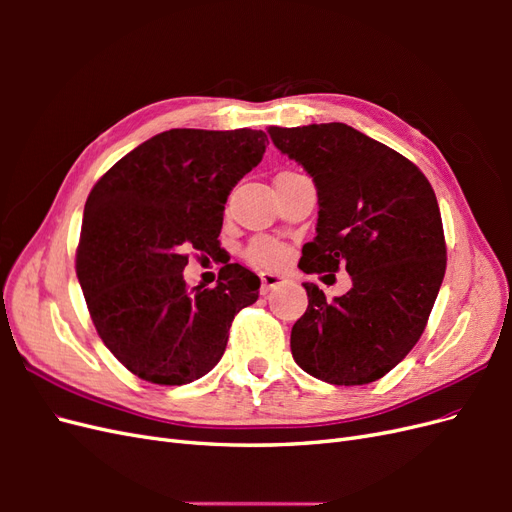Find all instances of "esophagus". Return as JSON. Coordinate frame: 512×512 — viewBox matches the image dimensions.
I'll use <instances>...</instances> for the list:
<instances>
[{"label":"esophagus","instance_id":"esophagus-1","mask_svg":"<svg viewBox=\"0 0 512 512\" xmlns=\"http://www.w3.org/2000/svg\"><path fill=\"white\" fill-rule=\"evenodd\" d=\"M260 292L267 294L269 290H273L275 286H280L284 280L282 275H275V273H260Z\"/></svg>","mask_w":512,"mask_h":512}]
</instances>
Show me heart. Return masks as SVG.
<instances>
[{
  "label": "heart",
  "instance_id": "obj_1",
  "mask_svg": "<svg viewBox=\"0 0 512 512\" xmlns=\"http://www.w3.org/2000/svg\"><path fill=\"white\" fill-rule=\"evenodd\" d=\"M245 256L258 267H280L286 258V250L273 239H256L247 245Z\"/></svg>",
  "mask_w": 512,
  "mask_h": 512
}]
</instances>
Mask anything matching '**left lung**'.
<instances>
[{
	"label": "left lung",
	"instance_id": "8db88e82",
	"mask_svg": "<svg viewBox=\"0 0 512 512\" xmlns=\"http://www.w3.org/2000/svg\"><path fill=\"white\" fill-rule=\"evenodd\" d=\"M267 132L316 183V237L303 245L299 269H346L352 280L333 301L303 284L309 303L290 333L294 361L329 384L376 382L423 335L444 280L436 194L410 160L346 123Z\"/></svg>",
	"mask_w": 512,
	"mask_h": 512
}]
</instances>
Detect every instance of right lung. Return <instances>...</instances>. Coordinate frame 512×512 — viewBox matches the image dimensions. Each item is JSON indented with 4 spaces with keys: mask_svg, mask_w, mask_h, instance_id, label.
<instances>
[{
    "mask_svg": "<svg viewBox=\"0 0 512 512\" xmlns=\"http://www.w3.org/2000/svg\"><path fill=\"white\" fill-rule=\"evenodd\" d=\"M262 130H166L123 156L94 185L76 275L104 346L134 376L188 384L218 365L239 309L260 280L239 262L213 288H188V252L220 250L224 205L260 164Z\"/></svg>",
    "mask_w": 512,
    "mask_h": 512,
    "instance_id": "add662e5",
    "label": "right lung"
}]
</instances>
